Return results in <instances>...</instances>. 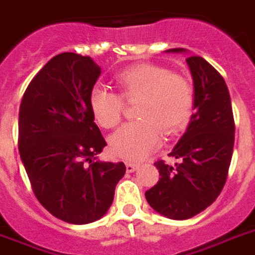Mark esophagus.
Instances as JSON below:
<instances>
[{"label": "esophagus", "instance_id": "34e87169", "mask_svg": "<svg viewBox=\"0 0 255 255\" xmlns=\"http://www.w3.org/2000/svg\"><path fill=\"white\" fill-rule=\"evenodd\" d=\"M138 166H139L138 162H126V172L131 173V172H134Z\"/></svg>", "mask_w": 255, "mask_h": 255}]
</instances>
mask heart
I'll return each instance as SVG.
<instances>
[{
	"label": "heart",
	"instance_id": "heart-1",
	"mask_svg": "<svg viewBox=\"0 0 255 255\" xmlns=\"http://www.w3.org/2000/svg\"><path fill=\"white\" fill-rule=\"evenodd\" d=\"M120 95L95 86L90 93V109L99 125L116 128L121 122L124 102H135V118L110 138L113 156L137 161L160 145L161 131L171 135L187 125L193 106V90L184 76L161 66L137 64L116 76Z\"/></svg>",
	"mask_w": 255,
	"mask_h": 255
}]
</instances>
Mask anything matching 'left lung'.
<instances>
[{
    "instance_id": "1",
    "label": "left lung",
    "mask_w": 255,
    "mask_h": 255,
    "mask_svg": "<svg viewBox=\"0 0 255 255\" xmlns=\"http://www.w3.org/2000/svg\"><path fill=\"white\" fill-rule=\"evenodd\" d=\"M165 52L185 53L184 48ZM193 80V109L188 128L169 156L179 161L154 162L157 184L145 192L149 206L162 216L184 221L204 211L225 187L234 148L235 125L225 79L200 56L185 59Z\"/></svg>"
}]
</instances>
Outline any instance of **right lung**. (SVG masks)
I'll return each instance as SVG.
<instances>
[{
    "instance_id": "obj_1",
    "label": "right lung",
    "mask_w": 255,
    "mask_h": 255,
    "mask_svg": "<svg viewBox=\"0 0 255 255\" xmlns=\"http://www.w3.org/2000/svg\"><path fill=\"white\" fill-rule=\"evenodd\" d=\"M99 75L91 57L56 55L26 87L18 113V150L34 195L72 225L101 219L126 172L124 162L97 158L106 146L90 109Z\"/></svg>"
}]
</instances>
